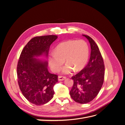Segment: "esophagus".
<instances>
[{"instance_id":"34e87169","label":"esophagus","mask_w":125,"mask_h":125,"mask_svg":"<svg viewBox=\"0 0 125 125\" xmlns=\"http://www.w3.org/2000/svg\"><path fill=\"white\" fill-rule=\"evenodd\" d=\"M65 79H66V77H65V76H62V75H60V76L58 77V80L59 81L64 80Z\"/></svg>"}]
</instances>
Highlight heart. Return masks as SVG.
I'll return each instance as SVG.
<instances>
[{
	"label": "heart",
	"mask_w": 125,
	"mask_h": 125,
	"mask_svg": "<svg viewBox=\"0 0 125 125\" xmlns=\"http://www.w3.org/2000/svg\"><path fill=\"white\" fill-rule=\"evenodd\" d=\"M89 57L88 44L84 40H73L59 43L55 51L51 52L48 56V63L54 72L58 71L65 62L62 73H69L73 69L82 70L86 65Z\"/></svg>",
	"instance_id": "1"
}]
</instances>
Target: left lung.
Wrapping results in <instances>:
<instances>
[{
    "label": "left lung",
    "mask_w": 125,
    "mask_h": 125,
    "mask_svg": "<svg viewBox=\"0 0 125 125\" xmlns=\"http://www.w3.org/2000/svg\"><path fill=\"white\" fill-rule=\"evenodd\" d=\"M91 45V55L86 66L71 79L73 84L70 95L75 102L86 104L92 101L99 93L104 80L105 66L99 47L88 35H83Z\"/></svg>",
    "instance_id": "8db88e82"
}]
</instances>
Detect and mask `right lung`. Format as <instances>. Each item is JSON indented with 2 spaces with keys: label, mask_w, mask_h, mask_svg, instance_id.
<instances>
[{
  "label": "right lung",
  "mask_w": 125,
  "mask_h": 125,
  "mask_svg": "<svg viewBox=\"0 0 125 125\" xmlns=\"http://www.w3.org/2000/svg\"><path fill=\"white\" fill-rule=\"evenodd\" d=\"M58 36L54 35L33 37L23 48L17 67L18 82L24 96L31 103L43 105L54 96V86L58 75L47 69V62H41L35 56L48 55L50 45Z\"/></svg>",
  "instance_id": "obj_1"
}]
</instances>
